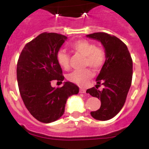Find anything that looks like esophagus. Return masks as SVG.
Instances as JSON below:
<instances>
[{
  "label": "esophagus",
  "instance_id": "esophagus-1",
  "mask_svg": "<svg viewBox=\"0 0 149 149\" xmlns=\"http://www.w3.org/2000/svg\"><path fill=\"white\" fill-rule=\"evenodd\" d=\"M86 89H84V88H81L80 89V93H86Z\"/></svg>",
  "mask_w": 149,
  "mask_h": 149
}]
</instances>
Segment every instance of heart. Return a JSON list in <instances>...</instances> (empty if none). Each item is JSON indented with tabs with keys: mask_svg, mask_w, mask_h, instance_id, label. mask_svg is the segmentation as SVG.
Returning a JSON list of instances; mask_svg holds the SVG:
<instances>
[{
	"mask_svg": "<svg viewBox=\"0 0 149 149\" xmlns=\"http://www.w3.org/2000/svg\"><path fill=\"white\" fill-rule=\"evenodd\" d=\"M72 51L75 54L85 56L84 65L89 66L94 71H99L107 59L106 51L101 47L96 46L95 44L86 39L77 40L71 45ZM56 60L60 66L64 69H68L70 67L71 55L65 50L60 49L56 53ZM93 74L89 68L82 70H75L68 75V81L76 84L78 86H84L87 85Z\"/></svg>",
	"mask_w": 149,
	"mask_h": 149,
	"instance_id": "b5f03b06",
	"label": "heart"
}]
</instances>
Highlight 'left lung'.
<instances>
[{"instance_id":"left-lung-1","label":"left lung","mask_w":149,"mask_h":149,"mask_svg":"<svg viewBox=\"0 0 149 149\" xmlns=\"http://www.w3.org/2000/svg\"><path fill=\"white\" fill-rule=\"evenodd\" d=\"M86 36L100 41L105 48L107 59L96 79L95 87L86 90L93 97L101 99V107L91 112L98 120H109L119 113L125 103L133 76V60L127 46L115 36L104 32ZM100 85L105 88L100 91Z\"/></svg>"}]
</instances>
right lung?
I'll return each instance as SVG.
<instances>
[{
	"mask_svg": "<svg viewBox=\"0 0 149 149\" xmlns=\"http://www.w3.org/2000/svg\"><path fill=\"white\" fill-rule=\"evenodd\" d=\"M66 36L45 32L27 42L17 63V81L22 98L30 113L43 123L60 119L69 96L79 93V87L65 82L62 87L51 86L52 81L64 80L56 53Z\"/></svg>",
	"mask_w": 149,
	"mask_h": 149,
	"instance_id": "1",
	"label": "right lung"
}]
</instances>
